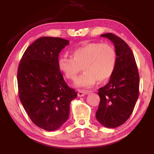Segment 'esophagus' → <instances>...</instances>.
<instances>
[{
	"instance_id": "esophagus-1",
	"label": "esophagus",
	"mask_w": 154,
	"mask_h": 154,
	"mask_svg": "<svg viewBox=\"0 0 154 154\" xmlns=\"http://www.w3.org/2000/svg\"><path fill=\"white\" fill-rule=\"evenodd\" d=\"M88 94V91H85V90H79V92H78V94L77 95L79 97H82V96H85V94Z\"/></svg>"
}]
</instances>
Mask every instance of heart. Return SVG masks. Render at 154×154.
Returning <instances> with one entry per match:
<instances>
[{
    "instance_id": "obj_1",
    "label": "heart",
    "mask_w": 154,
    "mask_h": 154,
    "mask_svg": "<svg viewBox=\"0 0 154 154\" xmlns=\"http://www.w3.org/2000/svg\"><path fill=\"white\" fill-rule=\"evenodd\" d=\"M72 57H59L58 66L67 79L75 80L82 67L83 73L77 78L75 85L90 88L96 81L104 82L110 79L117 64L116 49L109 43H89L74 49Z\"/></svg>"
}]
</instances>
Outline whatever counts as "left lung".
Segmentation results:
<instances>
[{
  "mask_svg": "<svg viewBox=\"0 0 154 154\" xmlns=\"http://www.w3.org/2000/svg\"><path fill=\"white\" fill-rule=\"evenodd\" d=\"M113 43L117 55L115 71L98 90L100 100L96 118L106 128H116L131 116L139 97V75L134 54L128 44L111 33L101 35Z\"/></svg>",
  "mask_w": 154,
  "mask_h": 154,
  "instance_id": "left-lung-1",
  "label": "left lung"
}]
</instances>
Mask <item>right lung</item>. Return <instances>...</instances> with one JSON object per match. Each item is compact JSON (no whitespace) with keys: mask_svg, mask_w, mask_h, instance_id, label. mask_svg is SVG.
Listing matches in <instances>:
<instances>
[{"mask_svg":"<svg viewBox=\"0 0 154 154\" xmlns=\"http://www.w3.org/2000/svg\"><path fill=\"white\" fill-rule=\"evenodd\" d=\"M69 41L43 36L28 47L17 70L21 103L34 124L48 131L69 118L70 103L77 92L64 82L58 66L60 52Z\"/></svg>","mask_w":154,"mask_h":154,"instance_id":"obj_1","label":"right lung"}]
</instances>
